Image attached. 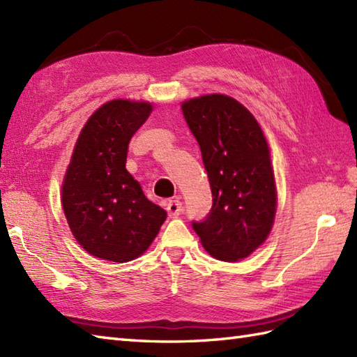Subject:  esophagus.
Listing matches in <instances>:
<instances>
[{
    "label": "esophagus",
    "instance_id": "1",
    "mask_svg": "<svg viewBox=\"0 0 357 357\" xmlns=\"http://www.w3.org/2000/svg\"><path fill=\"white\" fill-rule=\"evenodd\" d=\"M167 211H169V215L172 218H178L181 213H183V204H181L178 199L169 201V204H167Z\"/></svg>",
    "mask_w": 357,
    "mask_h": 357
}]
</instances>
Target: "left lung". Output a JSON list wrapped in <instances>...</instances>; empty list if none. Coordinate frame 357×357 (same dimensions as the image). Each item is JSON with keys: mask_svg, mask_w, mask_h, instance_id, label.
Listing matches in <instances>:
<instances>
[{"mask_svg": "<svg viewBox=\"0 0 357 357\" xmlns=\"http://www.w3.org/2000/svg\"><path fill=\"white\" fill-rule=\"evenodd\" d=\"M183 113L198 141L213 206L192 221L204 248L221 261H239L267 239L276 211L268 144L255 116L225 95L185 101Z\"/></svg>", "mask_w": 357, "mask_h": 357, "instance_id": "8db88e82", "label": "left lung"}]
</instances>
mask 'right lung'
I'll return each mask as SVG.
<instances>
[{
  "mask_svg": "<svg viewBox=\"0 0 357 357\" xmlns=\"http://www.w3.org/2000/svg\"><path fill=\"white\" fill-rule=\"evenodd\" d=\"M151 112L149 102L115 100L89 118L63 184V208L73 236L101 259L142 255L165 221L126 169L127 149Z\"/></svg>",
  "mask_w": 357,
  "mask_h": 357,
  "instance_id": "right-lung-1",
  "label": "right lung"
}]
</instances>
